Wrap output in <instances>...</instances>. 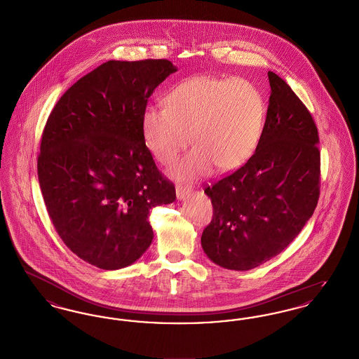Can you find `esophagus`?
Returning <instances> with one entry per match:
<instances>
[{
	"mask_svg": "<svg viewBox=\"0 0 359 359\" xmlns=\"http://www.w3.org/2000/svg\"><path fill=\"white\" fill-rule=\"evenodd\" d=\"M191 192V187L188 186H183V184H177L176 186V196L177 199H184L187 195Z\"/></svg>",
	"mask_w": 359,
	"mask_h": 359,
	"instance_id": "esophagus-1",
	"label": "esophagus"
}]
</instances>
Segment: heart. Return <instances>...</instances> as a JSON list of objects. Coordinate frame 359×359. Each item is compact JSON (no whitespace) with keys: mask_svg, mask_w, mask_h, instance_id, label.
<instances>
[{"mask_svg":"<svg viewBox=\"0 0 359 359\" xmlns=\"http://www.w3.org/2000/svg\"><path fill=\"white\" fill-rule=\"evenodd\" d=\"M164 102L148 106L141 118L144 141L161 164H173L189 136L195 148L177 167L180 175H201L211 164L231 171L255 154L265 101L248 79L191 76L173 86Z\"/></svg>","mask_w":359,"mask_h":359,"instance_id":"1","label":"heart"}]
</instances>
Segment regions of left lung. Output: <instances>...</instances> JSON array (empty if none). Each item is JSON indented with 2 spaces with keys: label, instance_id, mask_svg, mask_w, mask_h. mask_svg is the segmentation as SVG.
Returning a JSON list of instances; mask_svg holds the SVG:
<instances>
[{
  "label": "left lung",
  "instance_id": "1",
  "mask_svg": "<svg viewBox=\"0 0 359 359\" xmlns=\"http://www.w3.org/2000/svg\"><path fill=\"white\" fill-rule=\"evenodd\" d=\"M271 97L256 152L205 188L212 219L202 248L217 265L249 271L281 253L312 217L320 194L315 121L285 81L268 72Z\"/></svg>",
  "mask_w": 359,
  "mask_h": 359
}]
</instances>
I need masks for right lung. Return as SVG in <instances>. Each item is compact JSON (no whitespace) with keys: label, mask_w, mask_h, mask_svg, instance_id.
I'll return each instance as SVG.
<instances>
[{"label":"right lung","mask_w":359,"mask_h":359,"mask_svg":"<svg viewBox=\"0 0 359 359\" xmlns=\"http://www.w3.org/2000/svg\"><path fill=\"white\" fill-rule=\"evenodd\" d=\"M176 67L167 59L109 60L60 97L43 130L37 175L59 237L104 271L149 248V211L176 199L142 137L148 98Z\"/></svg>","instance_id":"right-lung-1"}]
</instances>
